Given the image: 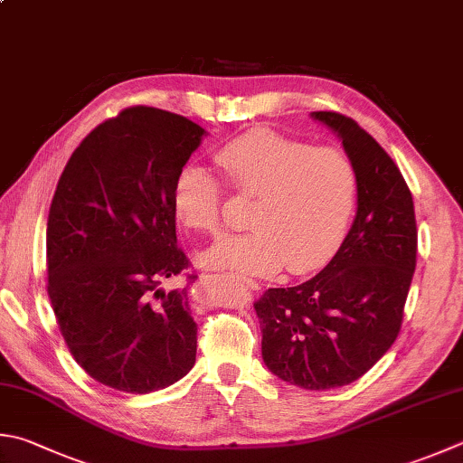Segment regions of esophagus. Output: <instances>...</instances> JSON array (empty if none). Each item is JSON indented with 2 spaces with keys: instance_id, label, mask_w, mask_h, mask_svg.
<instances>
[{
  "instance_id": "obj_1",
  "label": "esophagus",
  "mask_w": 463,
  "mask_h": 463,
  "mask_svg": "<svg viewBox=\"0 0 463 463\" xmlns=\"http://www.w3.org/2000/svg\"><path fill=\"white\" fill-rule=\"evenodd\" d=\"M240 280H241L243 284H246V286L250 288V290H258V284H256L254 280H250V278H240Z\"/></svg>"
}]
</instances>
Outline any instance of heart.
I'll use <instances>...</instances> for the list:
<instances>
[{
	"mask_svg": "<svg viewBox=\"0 0 463 463\" xmlns=\"http://www.w3.org/2000/svg\"><path fill=\"white\" fill-rule=\"evenodd\" d=\"M230 187L256 197L246 233L230 235L203 254L212 268L240 276H266L284 264L307 274L326 264L353 220L359 177L353 161L335 146H312L274 130H251L215 151ZM223 183L199 165L179 171L173 207L183 225L222 230Z\"/></svg>",
	"mask_w": 463,
	"mask_h": 463,
	"instance_id": "1",
	"label": "heart"
}]
</instances>
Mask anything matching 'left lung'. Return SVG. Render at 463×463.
I'll return each mask as SVG.
<instances>
[{"label": "left lung", "mask_w": 463, "mask_h": 463, "mask_svg": "<svg viewBox=\"0 0 463 463\" xmlns=\"http://www.w3.org/2000/svg\"><path fill=\"white\" fill-rule=\"evenodd\" d=\"M312 117L336 130L359 177L343 246L308 282L268 288L254 302L261 356L290 385L326 391L363 377L401 330L417 261L413 197L395 161L340 112Z\"/></svg>", "instance_id": "1"}]
</instances>
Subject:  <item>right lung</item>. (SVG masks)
I'll return each instance as SVG.
<instances>
[{
  "instance_id": "1",
  "label": "right lung",
  "mask_w": 463,
  "mask_h": 463,
  "mask_svg": "<svg viewBox=\"0 0 463 463\" xmlns=\"http://www.w3.org/2000/svg\"><path fill=\"white\" fill-rule=\"evenodd\" d=\"M205 130L175 112L128 107L76 146L52 197L48 296L60 333L94 381L151 393L191 371L197 274L177 246L173 185ZM175 275L188 286L165 291Z\"/></svg>"
}]
</instances>
